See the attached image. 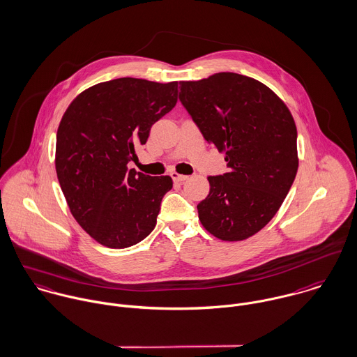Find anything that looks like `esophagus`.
I'll return each mask as SVG.
<instances>
[{
	"instance_id": "esophagus-1",
	"label": "esophagus",
	"mask_w": 357,
	"mask_h": 357,
	"mask_svg": "<svg viewBox=\"0 0 357 357\" xmlns=\"http://www.w3.org/2000/svg\"><path fill=\"white\" fill-rule=\"evenodd\" d=\"M171 178L175 181V182H185V181H188V178L189 176H186V175H181V174H176V172H172L171 174Z\"/></svg>"
}]
</instances>
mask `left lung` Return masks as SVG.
<instances>
[{
	"label": "left lung",
	"mask_w": 357,
	"mask_h": 357,
	"mask_svg": "<svg viewBox=\"0 0 357 357\" xmlns=\"http://www.w3.org/2000/svg\"><path fill=\"white\" fill-rule=\"evenodd\" d=\"M179 85L181 103L229 168L208 176L199 218L220 240L248 238L279 211L295 179L294 119L272 89L247 75L216 73Z\"/></svg>",
	"instance_id": "left-lung-1"
}]
</instances>
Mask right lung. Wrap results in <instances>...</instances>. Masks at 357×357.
Wrapping results in <instances>:
<instances>
[{
  "label": "right lung",
  "instance_id": "right-lung-1",
  "mask_svg": "<svg viewBox=\"0 0 357 357\" xmlns=\"http://www.w3.org/2000/svg\"><path fill=\"white\" fill-rule=\"evenodd\" d=\"M178 81L123 77L81 92L56 134V174L79 226L109 248H127L151 233L172 179L128 168L151 126L174 109Z\"/></svg>",
  "mask_w": 357,
  "mask_h": 357
}]
</instances>
